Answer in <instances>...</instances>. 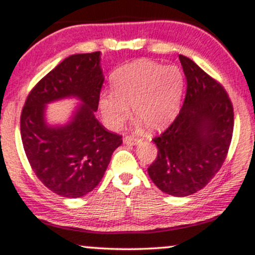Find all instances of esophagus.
Instances as JSON below:
<instances>
[{
  "mask_svg": "<svg viewBox=\"0 0 255 255\" xmlns=\"http://www.w3.org/2000/svg\"><path fill=\"white\" fill-rule=\"evenodd\" d=\"M139 141L140 140L138 138H134V136H126V138H123V142L127 145H136Z\"/></svg>",
  "mask_w": 255,
  "mask_h": 255,
  "instance_id": "obj_1",
  "label": "esophagus"
}]
</instances>
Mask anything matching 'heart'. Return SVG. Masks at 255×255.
<instances>
[{"mask_svg":"<svg viewBox=\"0 0 255 255\" xmlns=\"http://www.w3.org/2000/svg\"><path fill=\"white\" fill-rule=\"evenodd\" d=\"M111 85L113 91L99 97L100 114L109 129L121 127L130 115L129 105L134 116L153 132L177 117L184 93V76L177 66L135 60L117 69Z\"/></svg>","mask_w":255,"mask_h":255,"instance_id":"b5f03b06","label":"heart"}]
</instances>
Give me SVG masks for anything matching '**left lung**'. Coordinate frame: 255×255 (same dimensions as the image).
<instances>
[{"mask_svg": "<svg viewBox=\"0 0 255 255\" xmlns=\"http://www.w3.org/2000/svg\"><path fill=\"white\" fill-rule=\"evenodd\" d=\"M187 89L174 122L153 142L158 152L147 168L161 191L185 197L205 187L220 169L230 146L234 109L228 94L197 64L179 55Z\"/></svg>", "mask_w": 255, "mask_h": 255, "instance_id": "8db88e82", "label": "left lung"}]
</instances>
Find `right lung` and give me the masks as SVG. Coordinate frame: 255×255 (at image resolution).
<instances>
[{"label": "right lung", "mask_w": 255, "mask_h": 255, "mask_svg": "<svg viewBox=\"0 0 255 255\" xmlns=\"http://www.w3.org/2000/svg\"><path fill=\"white\" fill-rule=\"evenodd\" d=\"M102 53L70 55L48 72L27 97L20 117L24 150L44 186L68 198L82 197L100 183L121 136L96 119L104 82ZM76 99L69 119L52 125L46 109L52 102Z\"/></svg>", "instance_id": "right-lung-1"}]
</instances>
